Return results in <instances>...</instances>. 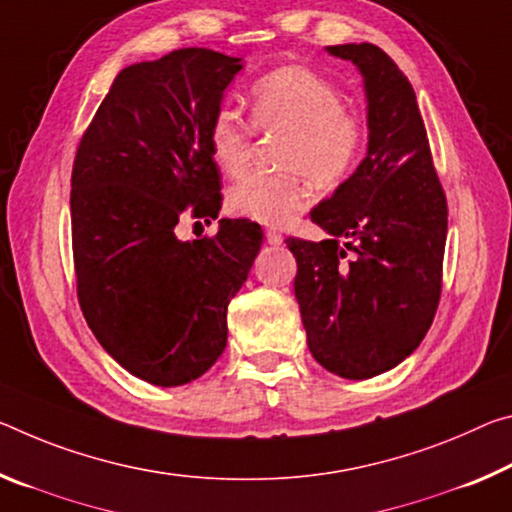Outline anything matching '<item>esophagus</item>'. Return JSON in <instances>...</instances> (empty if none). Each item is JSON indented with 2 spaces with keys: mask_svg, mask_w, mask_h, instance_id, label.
<instances>
[{
  "mask_svg": "<svg viewBox=\"0 0 512 512\" xmlns=\"http://www.w3.org/2000/svg\"><path fill=\"white\" fill-rule=\"evenodd\" d=\"M264 237H266V241L271 243V246H280V243H282V234L275 232V230H266Z\"/></svg>",
  "mask_w": 512,
  "mask_h": 512,
  "instance_id": "obj_1",
  "label": "esophagus"
}]
</instances>
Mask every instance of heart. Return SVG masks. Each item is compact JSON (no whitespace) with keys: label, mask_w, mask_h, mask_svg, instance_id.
<instances>
[{"label":"heart","mask_w":512,"mask_h":512,"mask_svg":"<svg viewBox=\"0 0 512 512\" xmlns=\"http://www.w3.org/2000/svg\"><path fill=\"white\" fill-rule=\"evenodd\" d=\"M250 123L221 107L207 129L209 152L223 173H239L250 157L255 129L287 132L280 166L287 173H246L227 189L230 214L264 225H285L310 205L312 182L335 189L358 168L367 125L346 107L335 81L305 66L266 72L248 88Z\"/></svg>","instance_id":"1"}]
</instances>
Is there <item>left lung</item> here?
Wrapping results in <instances>:
<instances>
[{
    "label": "left lung",
    "instance_id": "left-lung-1",
    "mask_svg": "<svg viewBox=\"0 0 512 512\" xmlns=\"http://www.w3.org/2000/svg\"><path fill=\"white\" fill-rule=\"evenodd\" d=\"M353 61L369 100V152L312 209L330 239L289 237L307 346L342 378L389 371L421 344L442 296L446 196L415 88L371 43L332 45Z\"/></svg>",
    "mask_w": 512,
    "mask_h": 512
}]
</instances>
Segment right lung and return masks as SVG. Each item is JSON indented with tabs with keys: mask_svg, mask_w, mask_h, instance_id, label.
Here are the masks:
<instances>
[{
	"mask_svg": "<svg viewBox=\"0 0 512 512\" xmlns=\"http://www.w3.org/2000/svg\"><path fill=\"white\" fill-rule=\"evenodd\" d=\"M239 59L184 47L120 70L77 145L72 259L88 328L120 367L159 387L200 378L223 353L227 305L262 248V227L223 218L180 241L184 216L221 209L207 129Z\"/></svg>",
	"mask_w": 512,
	"mask_h": 512,
	"instance_id": "obj_1",
	"label": "right lung"
}]
</instances>
